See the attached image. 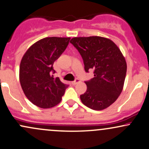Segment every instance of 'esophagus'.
<instances>
[{
    "mask_svg": "<svg viewBox=\"0 0 149 149\" xmlns=\"http://www.w3.org/2000/svg\"><path fill=\"white\" fill-rule=\"evenodd\" d=\"M80 80H79V79H76V80H75L74 81L71 82V83H72L73 85H76L77 83H80Z\"/></svg>",
    "mask_w": 149,
    "mask_h": 149,
    "instance_id": "obj_1",
    "label": "esophagus"
}]
</instances>
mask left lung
I'll return each instance as SVG.
<instances>
[{"mask_svg": "<svg viewBox=\"0 0 149 149\" xmlns=\"http://www.w3.org/2000/svg\"><path fill=\"white\" fill-rule=\"evenodd\" d=\"M70 42L80 52L85 71L95 70V77L85 82L87 90L80 97L82 103L93 110L107 109L116 102L123 89L127 72L123 54L107 38L75 37Z\"/></svg>", "mask_w": 149, "mask_h": 149, "instance_id": "1", "label": "left lung"}]
</instances>
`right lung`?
Returning <instances> with one entry per match:
<instances>
[{
  "mask_svg": "<svg viewBox=\"0 0 149 149\" xmlns=\"http://www.w3.org/2000/svg\"><path fill=\"white\" fill-rule=\"evenodd\" d=\"M71 38L47 37L33 44L22 57L19 82L24 93L37 107L49 109L61 101L68 87L52 73L54 61L66 49Z\"/></svg>",
  "mask_w": 149,
  "mask_h": 149,
  "instance_id": "add662e5",
  "label": "right lung"
}]
</instances>
